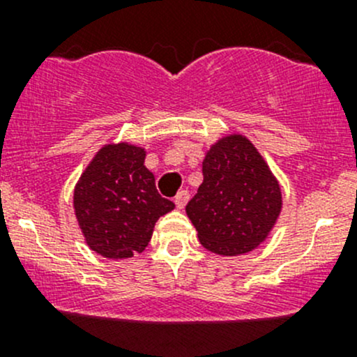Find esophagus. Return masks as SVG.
Listing matches in <instances>:
<instances>
[{"mask_svg": "<svg viewBox=\"0 0 357 357\" xmlns=\"http://www.w3.org/2000/svg\"><path fill=\"white\" fill-rule=\"evenodd\" d=\"M188 199H190V193L186 192V190H183V192H179L178 195L174 197L176 207H178V208H185V205H186V202H188Z\"/></svg>", "mask_w": 357, "mask_h": 357, "instance_id": "1", "label": "esophagus"}]
</instances>
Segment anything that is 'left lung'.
<instances>
[{
  "instance_id": "1",
  "label": "left lung",
  "mask_w": 357,
  "mask_h": 357,
  "mask_svg": "<svg viewBox=\"0 0 357 357\" xmlns=\"http://www.w3.org/2000/svg\"><path fill=\"white\" fill-rule=\"evenodd\" d=\"M204 183L186 214L207 250L240 255L268 238L282 212V190L250 139L229 135L202 162Z\"/></svg>"
}]
</instances>
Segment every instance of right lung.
<instances>
[{
  "label": "right lung",
  "mask_w": 357,
  "mask_h": 357,
  "mask_svg": "<svg viewBox=\"0 0 357 357\" xmlns=\"http://www.w3.org/2000/svg\"><path fill=\"white\" fill-rule=\"evenodd\" d=\"M145 149L105 145L89 162L74 190V208L86 243L109 259L132 257L152 238L160 215L174 208L158 195L145 167Z\"/></svg>",
  "instance_id": "1"
}]
</instances>
